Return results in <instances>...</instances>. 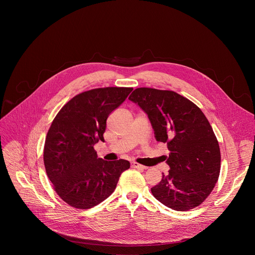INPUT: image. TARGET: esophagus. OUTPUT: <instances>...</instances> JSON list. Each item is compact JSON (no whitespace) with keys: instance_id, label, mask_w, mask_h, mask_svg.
<instances>
[{"instance_id":"34e87169","label":"esophagus","mask_w":255,"mask_h":255,"mask_svg":"<svg viewBox=\"0 0 255 255\" xmlns=\"http://www.w3.org/2000/svg\"><path fill=\"white\" fill-rule=\"evenodd\" d=\"M131 165H132V167H134V168H138V169H145L146 168V166H144V165H142V164H139V163H137V162H131Z\"/></svg>"}]
</instances>
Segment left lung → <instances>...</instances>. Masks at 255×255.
Listing matches in <instances>:
<instances>
[{"label": "left lung", "mask_w": 255, "mask_h": 255, "mask_svg": "<svg viewBox=\"0 0 255 255\" xmlns=\"http://www.w3.org/2000/svg\"><path fill=\"white\" fill-rule=\"evenodd\" d=\"M129 100L147 114L156 141L167 144L168 173L151 188L156 200L188 211L213 191L220 173L219 143L201 109L172 91L139 88Z\"/></svg>", "instance_id": "1"}]
</instances>
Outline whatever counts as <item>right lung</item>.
<instances>
[{
  "label": "right lung",
  "instance_id": "1",
  "mask_svg": "<svg viewBox=\"0 0 255 255\" xmlns=\"http://www.w3.org/2000/svg\"><path fill=\"white\" fill-rule=\"evenodd\" d=\"M109 87L84 92L67 102L54 118L45 139L43 160L57 195L69 206L90 209L116 189L125 159L99 158L94 145L104 140L106 121L132 92Z\"/></svg>",
  "mask_w": 255,
  "mask_h": 255
}]
</instances>
